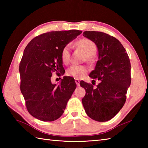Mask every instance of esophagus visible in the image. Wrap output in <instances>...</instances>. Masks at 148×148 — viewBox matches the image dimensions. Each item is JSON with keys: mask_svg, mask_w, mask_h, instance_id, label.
Listing matches in <instances>:
<instances>
[{"mask_svg": "<svg viewBox=\"0 0 148 148\" xmlns=\"http://www.w3.org/2000/svg\"><path fill=\"white\" fill-rule=\"evenodd\" d=\"M75 82H76V84H77V85L78 86H79V82H80V81H79V79H77V78H76V79H75Z\"/></svg>", "mask_w": 148, "mask_h": 148, "instance_id": "34e87169", "label": "esophagus"}]
</instances>
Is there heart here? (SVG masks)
<instances>
[{
	"mask_svg": "<svg viewBox=\"0 0 148 148\" xmlns=\"http://www.w3.org/2000/svg\"><path fill=\"white\" fill-rule=\"evenodd\" d=\"M77 46L82 50L83 52L87 56L88 60L92 59V56L95 54L97 51V46L92 40L88 39H83L77 42ZM62 60L64 64H67L71 58V46L70 45L65 46L63 48L61 53ZM88 69L85 66L73 65L69 67L67 71V75L69 76L73 77L77 79L84 76Z\"/></svg>",
	"mask_w": 148,
	"mask_h": 148,
	"instance_id": "obj_1",
	"label": "heart"
}]
</instances>
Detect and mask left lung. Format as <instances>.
<instances>
[{
    "instance_id": "1",
    "label": "left lung",
    "mask_w": 148,
    "mask_h": 148,
    "mask_svg": "<svg viewBox=\"0 0 148 148\" xmlns=\"http://www.w3.org/2000/svg\"><path fill=\"white\" fill-rule=\"evenodd\" d=\"M83 36L95 43L98 49L99 60L89 76L100 81L96 88L81 81V86L86 90L83 105L87 115L93 120L109 121L126 101L131 83L130 60L124 47L115 37L95 31H85Z\"/></svg>"
}]
</instances>
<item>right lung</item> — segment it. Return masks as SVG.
<instances>
[{
  "mask_svg": "<svg viewBox=\"0 0 148 148\" xmlns=\"http://www.w3.org/2000/svg\"><path fill=\"white\" fill-rule=\"evenodd\" d=\"M82 33L78 30L55 31L36 37L28 44L19 67L20 90L28 111L43 121H53L62 115L76 88L74 79L64 76L53 84L52 72L65 73L63 48Z\"/></svg>",
  "mask_w": 148,
  "mask_h": 148,
  "instance_id": "right-lung-1",
  "label": "right lung"
}]
</instances>
